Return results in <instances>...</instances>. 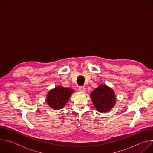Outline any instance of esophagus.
I'll return each mask as SVG.
<instances>
[{
	"instance_id": "esophagus-1",
	"label": "esophagus",
	"mask_w": 153,
	"mask_h": 153,
	"mask_svg": "<svg viewBox=\"0 0 153 153\" xmlns=\"http://www.w3.org/2000/svg\"><path fill=\"white\" fill-rule=\"evenodd\" d=\"M79 91L80 92H82V93H84L85 91V87H83V86H80L79 87Z\"/></svg>"
}]
</instances>
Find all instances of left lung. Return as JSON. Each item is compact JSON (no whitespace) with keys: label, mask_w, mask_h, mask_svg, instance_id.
<instances>
[{"label":"left lung","mask_w":153,"mask_h":153,"mask_svg":"<svg viewBox=\"0 0 153 153\" xmlns=\"http://www.w3.org/2000/svg\"><path fill=\"white\" fill-rule=\"evenodd\" d=\"M90 97L96 110L100 113L111 110L116 103L114 91L106 85H100L91 93Z\"/></svg>","instance_id":"1"}]
</instances>
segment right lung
<instances>
[{"mask_svg": "<svg viewBox=\"0 0 153 153\" xmlns=\"http://www.w3.org/2000/svg\"><path fill=\"white\" fill-rule=\"evenodd\" d=\"M73 93V90L71 88L56 86L48 92L47 96V103L54 110H59L68 102Z\"/></svg>", "mask_w": 153, "mask_h": 153, "instance_id": "add662e5", "label": "right lung"}]
</instances>
